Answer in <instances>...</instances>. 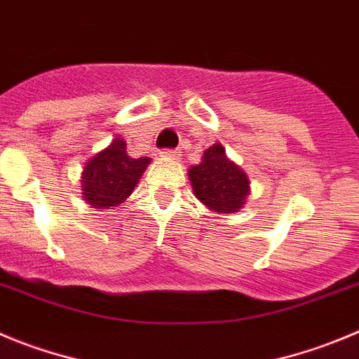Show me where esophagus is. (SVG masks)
<instances>
[{"mask_svg": "<svg viewBox=\"0 0 359 359\" xmlns=\"http://www.w3.org/2000/svg\"><path fill=\"white\" fill-rule=\"evenodd\" d=\"M163 154L164 157H168V159H173V161H179L180 159V150H172V149H168V150H163Z\"/></svg>", "mask_w": 359, "mask_h": 359, "instance_id": "34e87169", "label": "esophagus"}]
</instances>
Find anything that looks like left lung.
<instances>
[{
    "instance_id": "left-lung-1",
    "label": "left lung",
    "mask_w": 359,
    "mask_h": 359,
    "mask_svg": "<svg viewBox=\"0 0 359 359\" xmlns=\"http://www.w3.org/2000/svg\"><path fill=\"white\" fill-rule=\"evenodd\" d=\"M195 196L212 212H239L250 195V180L236 163L226 157L221 143L203 152L202 163L189 168Z\"/></svg>"
}]
</instances>
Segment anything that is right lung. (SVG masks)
Listing matches in <instances>:
<instances>
[{"label":"right lung","instance_id":"right-lung-1","mask_svg":"<svg viewBox=\"0 0 359 359\" xmlns=\"http://www.w3.org/2000/svg\"><path fill=\"white\" fill-rule=\"evenodd\" d=\"M150 164V157H133L127 154L122 138L113 140L108 149L100 150L83 170V198L93 209H111L120 205L138 184Z\"/></svg>","mask_w":359,"mask_h":359}]
</instances>
